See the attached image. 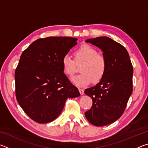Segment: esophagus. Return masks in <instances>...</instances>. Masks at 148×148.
<instances>
[{
    "label": "esophagus",
    "mask_w": 148,
    "mask_h": 148,
    "mask_svg": "<svg viewBox=\"0 0 148 148\" xmlns=\"http://www.w3.org/2000/svg\"><path fill=\"white\" fill-rule=\"evenodd\" d=\"M79 91L80 92L81 95H83L84 94V90L83 89H79Z\"/></svg>",
    "instance_id": "1"
}]
</instances>
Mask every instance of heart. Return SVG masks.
Returning <instances> with one entry per match:
<instances>
[{"label": "heart", "mask_w": 148, "mask_h": 148, "mask_svg": "<svg viewBox=\"0 0 148 148\" xmlns=\"http://www.w3.org/2000/svg\"><path fill=\"white\" fill-rule=\"evenodd\" d=\"M74 57L76 61H84L80 69L82 73L72 77V82L74 85L85 87L91 82L98 83L103 78L106 71V61L93 47L87 44L82 45L75 51ZM61 63L64 73L69 76H73L76 72V65L71 57L65 55Z\"/></svg>", "instance_id": "obj_1"}]
</instances>
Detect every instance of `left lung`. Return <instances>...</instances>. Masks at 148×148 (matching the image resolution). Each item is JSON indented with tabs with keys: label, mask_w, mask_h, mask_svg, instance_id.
Segmentation results:
<instances>
[{
	"label": "left lung",
	"mask_w": 148,
	"mask_h": 148,
	"mask_svg": "<svg viewBox=\"0 0 148 148\" xmlns=\"http://www.w3.org/2000/svg\"><path fill=\"white\" fill-rule=\"evenodd\" d=\"M102 50L106 71L96 86L84 91L92 100L91 108L85 112L95 126L112 123L122 116L132 92L133 68L128 51L121 44L106 36L86 40Z\"/></svg>",
	"instance_id": "left-lung-1"
}]
</instances>
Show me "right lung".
Listing matches in <instances>:
<instances>
[{
  "label": "right lung",
  "mask_w": 148,
  "mask_h": 148,
  "mask_svg": "<svg viewBox=\"0 0 148 148\" xmlns=\"http://www.w3.org/2000/svg\"><path fill=\"white\" fill-rule=\"evenodd\" d=\"M72 37L36 40L22 53L15 72L17 101L38 123L56 119L68 98L80 93L64 74L62 57L77 44Z\"/></svg>",
  "instance_id": "right-lung-1"
}]
</instances>
